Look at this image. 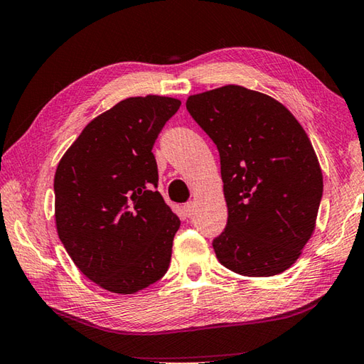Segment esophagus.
Instances as JSON below:
<instances>
[{"label": "esophagus", "instance_id": "1", "mask_svg": "<svg viewBox=\"0 0 364 364\" xmlns=\"http://www.w3.org/2000/svg\"><path fill=\"white\" fill-rule=\"evenodd\" d=\"M195 208H196V204H195V201H188L187 204L183 205V212H185V215L187 217H191L195 214Z\"/></svg>", "mask_w": 364, "mask_h": 364}]
</instances>
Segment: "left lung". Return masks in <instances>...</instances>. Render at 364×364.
Returning a JSON list of instances; mask_svg holds the SVG:
<instances>
[{
	"label": "left lung",
	"instance_id": "1",
	"mask_svg": "<svg viewBox=\"0 0 364 364\" xmlns=\"http://www.w3.org/2000/svg\"><path fill=\"white\" fill-rule=\"evenodd\" d=\"M187 111L220 154L225 267L247 277L289 269L315 230L323 176L303 127L282 102L241 85L191 95Z\"/></svg>",
	"mask_w": 364,
	"mask_h": 364
}]
</instances>
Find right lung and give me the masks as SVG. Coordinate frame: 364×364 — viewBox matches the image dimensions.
I'll return each mask as SVG.
<instances>
[{
    "label": "right lung",
    "mask_w": 364,
    "mask_h": 364,
    "mask_svg": "<svg viewBox=\"0 0 364 364\" xmlns=\"http://www.w3.org/2000/svg\"><path fill=\"white\" fill-rule=\"evenodd\" d=\"M181 107L127 98L82 129L55 171V223L74 264L101 289L133 294L166 274L181 220L156 191L152 154Z\"/></svg>",
    "instance_id": "right-lung-1"
}]
</instances>
